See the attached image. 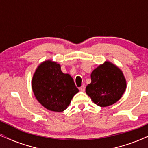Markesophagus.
Returning <instances> with one entry per match:
<instances>
[{"instance_id": "obj_1", "label": "esophagus", "mask_w": 148, "mask_h": 148, "mask_svg": "<svg viewBox=\"0 0 148 148\" xmlns=\"http://www.w3.org/2000/svg\"><path fill=\"white\" fill-rule=\"evenodd\" d=\"M79 89V90L82 91V92H84L85 90H86V87H85L84 85H83V86L82 87H80Z\"/></svg>"}]
</instances>
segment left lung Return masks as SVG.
<instances>
[{
    "instance_id": "left-lung-1",
    "label": "left lung",
    "mask_w": 148,
    "mask_h": 148,
    "mask_svg": "<svg viewBox=\"0 0 148 148\" xmlns=\"http://www.w3.org/2000/svg\"><path fill=\"white\" fill-rule=\"evenodd\" d=\"M91 79L86 92L95 104L101 107L116 103L126 89L123 72L110 62H105L93 71Z\"/></svg>"
}]
</instances>
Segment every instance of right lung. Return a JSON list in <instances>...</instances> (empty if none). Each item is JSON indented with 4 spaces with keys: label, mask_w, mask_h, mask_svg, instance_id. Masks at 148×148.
Wrapping results in <instances>:
<instances>
[{
    "label": "right lung",
    "mask_w": 148,
    "mask_h": 148,
    "mask_svg": "<svg viewBox=\"0 0 148 148\" xmlns=\"http://www.w3.org/2000/svg\"><path fill=\"white\" fill-rule=\"evenodd\" d=\"M32 90L38 102L48 110L62 112L79 90L70 75L61 71L60 66L51 60L42 62L32 79Z\"/></svg>",
    "instance_id": "obj_1"
}]
</instances>
